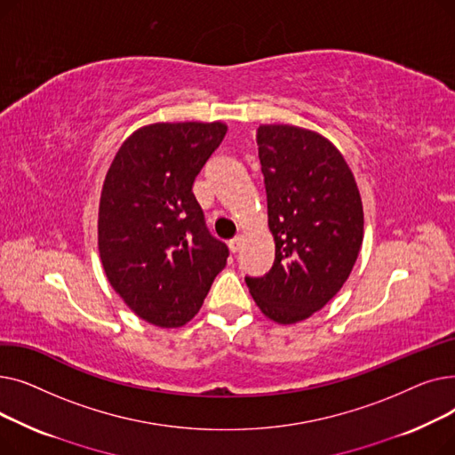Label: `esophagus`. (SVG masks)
Here are the masks:
<instances>
[{"label":"esophagus","instance_id":"34e87169","mask_svg":"<svg viewBox=\"0 0 455 455\" xmlns=\"http://www.w3.org/2000/svg\"><path fill=\"white\" fill-rule=\"evenodd\" d=\"M242 243H243V235H235V237H232V240L228 242V247H230L232 252H237V251L242 249Z\"/></svg>","mask_w":455,"mask_h":455}]
</instances>
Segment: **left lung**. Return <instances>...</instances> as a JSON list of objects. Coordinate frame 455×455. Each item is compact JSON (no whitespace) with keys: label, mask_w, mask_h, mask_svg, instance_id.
Returning a JSON list of instances; mask_svg holds the SVG:
<instances>
[{"label":"left lung","mask_w":455,"mask_h":455,"mask_svg":"<svg viewBox=\"0 0 455 455\" xmlns=\"http://www.w3.org/2000/svg\"><path fill=\"white\" fill-rule=\"evenodd\" d=\"M275 261L245 276L258 307L280 324L307 319L347 282L363 242V208L341 153L317 132L259 125Z\"/></svg>","instance_id":"obj_1"}]
</instances>
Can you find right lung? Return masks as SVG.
<instances>
[{
  "label": "right lung",
  "mask_w": 455,
  "mask_h": 455,
  "mask_svg": "<svg viewBox=\"0 0 455 455\" xmlns=\"http://www.w3.org/2000/svg\"><path fill=\"white\" fill-rule=\"evenodd\" d=\"M227 125L155 124L116 153L100 203V254L107 278L132 312L177 328L194 319L228 247L212 235L194 191Z\"/></svg>",
  "instance_id": "obj_1"
}]
</instances>
